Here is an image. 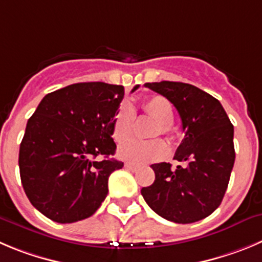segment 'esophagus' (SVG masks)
Listing matches in <instances>:
<instances>
[{"label": "esophagus", "mask_w": 262, "mask_h": 262, "mask_svg": "<svg viewBox=\"0 0 262 262\" xmlns=\"http://www.w3.org/2000/svg\"><path fill=\"white\" fill-rule=\"evenodd\" d=\"M125 168L126 169L132 170V172H136V170H138V167L134 164H130V163H125Z\"/></svg>", "instance_id": "esophagus-1"}]
</instances>
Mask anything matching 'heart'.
I'll list each match as a JSON object with an SVG mask.
<instances>
[{"mask_svg": "<svg viewBox=\"0 0 262 262\" xmlns=\"http://www.w3.org/2000/svg\"><path fill=\"white\" fill-rule=\"evenodd\" d=\"M142 110L145 114L150 115L156 120V125L152 130V136L163 134L170 136L174 112L170 102L161 95H151L142 102ZM136 121V112L133 106L124 102L117 110L112 123V137L116 142H123L132 136ZM167 145L161 139L139 141L130 139L119 147V158L133 163V164H146L164 158L167 154Z\"/></svg>", "mask_w": 262, "mask_h": 262, "instance_id": "1", "label": "heart"}]
</instances>
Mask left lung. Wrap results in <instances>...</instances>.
Masks as SVG:
<instances>
[{
	"label": "left lung",
	"instance_id": "left-lung-1",
	"mask_svg": "<svg viewBox=\"0 0 262 262\" xmlns=\"http://www.w3.org/2000/svg\"><path fill=\"white\" fill-rule=\"evenodd\" d=\"M177 108L185 133L174 159L152 164L155 181L141 194L151 209L176 224L208 217L221 204L235 161L234 126L222 104L208 93L185 82H147Z\"/></svg>",
	"mask_w": 262,
	"mask_h": 262
}]
</instances>
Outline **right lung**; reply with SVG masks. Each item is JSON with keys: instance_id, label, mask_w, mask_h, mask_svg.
I'll return each mask as SVG.
<instances>
[{"instance_id": "add662e5", "label": "right lung", "mask_w": 262, "mask_h": 262, "mask_svg": "<svg viewBox=\"0 0 262 262\" xmlns=\"http://www.w3.org/2000/svg\"><path fill=\"white\" fill-rule=\"evenodd\" d=\"M123 98L121 85L79 82L46 94L29 117L19 169L27 198L43 216L72 224L101 207L110 174L124 167L108 158L116 150L112 123Z\"/></svg>"}]
</instances>
